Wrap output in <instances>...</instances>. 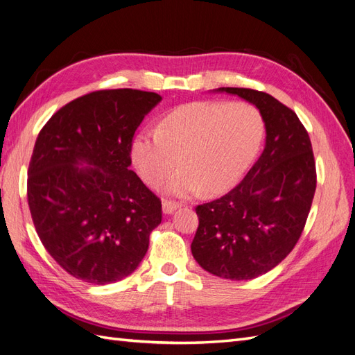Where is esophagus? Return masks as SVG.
Returning <instances> with one entry per match:
<instances>
[{"label":"esophagus","instance_id":"34e87169","mask_svg":"<svg viewBox=\"0 0 355 355\" xmlns=\"http://www.w3.org/2000/svg\"><path fill=\"white\" fill-rule=\"evenodd\" d=\"M180 207H181V204H180V202H175V200L165 199L164 202H162V209H164L165 214H172V212H174Z\"/></svg>","mask_w":355,"mask_h":355}]
</instances>
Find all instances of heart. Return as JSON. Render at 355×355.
Masks as SVG:
<instances>
[{
    "label": "heart",
    "instance_id": "obj_1",
    "mask_svg": "<svg viewBox=\"0 0 355 355\" xmlns=\"http://www.w3.org/2000/svg\"><path fill=\"white\" fill-rule=\"evenodd\" d=\"M265 135L259 111L245 103L198 101L174 108L160 119L157 130H143L130 155L146 183L159 187L169 180L175 196H191L204 189L220 193L236 183L254 157Z\"/></svg>",
    "mask_w": 355,
    "mask_h": 355
}]
</instances>
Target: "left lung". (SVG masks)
Returning a JSON list of instances; mask_svg holds the SVG:
<instances>
[{
    "instance_id": "8db88e82",
    "label": "left lung",
    "mask_w": 355,
    "mask_h": 355,
    "mask_svg": "<svg viewBox=\"0 0 355 355\" xmlns=\"http://www.w3.org/2000/svg\"><path fill=\"white\" fill-rule=\"evenodd\" d=\"M254 104L266 126V146L239 184L196 207L191 254L212 275L242 281L263 275L295 248L317 187L308 130L295 111L266 92L220 87Z\"/></svg>"
}]
</instances>
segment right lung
<instances>
[{"label":"right lung","mask_w":355,"mask_h":355,"mask_svg":"<svg viewBox=\"0 0 355 355\" xmlns=\"http://www.w3.org/2000/svg\"><path fill=\"white\" fill-rule=\"evenodd\" d=\"M160 99L96 90L40 130L28 168L29 211L49 254L77 279L104 286L130 275L160 225V199L129 169L135 130Z\"/></svg>","instance_id":"add662e5"}]
</instances>
